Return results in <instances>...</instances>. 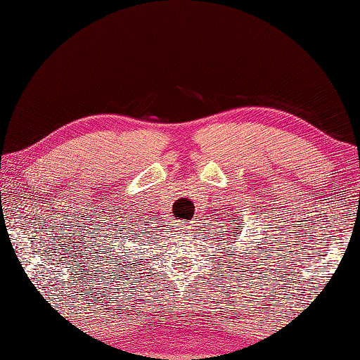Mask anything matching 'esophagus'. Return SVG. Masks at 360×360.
I'll list each match as a JSON object with an SVG mask.
<instances>
[{"label":"esophagus","instance_id":"34e87169","mask_svg":"<svg viewBox=\"0 0 360 360\" xmlns=\"http://www.w3.org/2000/svg\"><path fill=\"white\" fill-rule=\"evenodd\" d=\"M184 232V233H188L192 232V226H186V224H179V233Z\"/></svg>","mask_w":360,"mask_h":360}]
</instances>
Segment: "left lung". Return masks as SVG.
Listing matches in <instances>:
<instances>
[{
	"instance_id": "left-lung-1",
	"label": "left lung",
	"mask_w": 360,
	"mask_h": 360,
	"mask_svg": "<svg viewBox=\"0 0 360 360\" xmlns=\"http://www.w3.org/2000/svg\"><path fill=\"white\" fill-rule=\"evenodd\" d=\"M240 218H243V213H240V212H235V213L231 212L229 215L226 213V219H223L224 221V226H223L224 231L219 232L221 235L224 236V238H223L224 241L235 240V236H240V232L243 231V227H244V224L241 223ZM243 257H246V252H243Z\"/></svg>"
}]
</instances>
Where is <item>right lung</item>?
Listing matches in <instances>:
<instances>
[{"label":"right lung","instance_id":"right-lung-1","mask_svg":"<svg viewBox=\"0 0 360 360\" xmlns=\"http://www.w3.org/2000/svg\"><path fill=\"white\" fill-rule=\"evenodd\" d=\"M137 236V235H136ZM120 240H122V244H124L127 240H128V236H127V238H125V236H120ZM117 248H120V244H117ZM114 248H111V254H112V252H114V255H117L119 258L122 257V258H124V255H122V254H124V252H117V250H120V249H115L114 251L112 250V249ZM122 250H127V249H122ZM125 254H127V252H125ZM122 262H124L125 263V259H122ZM122 262H119V264H122ZM117 263V262H116Z\"/></svg>","mask_w":360,"mask_h":360}]
</instances>
